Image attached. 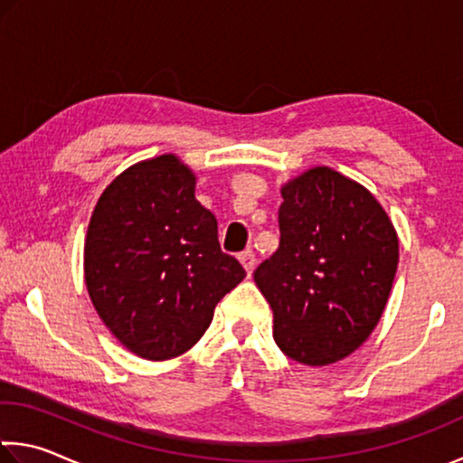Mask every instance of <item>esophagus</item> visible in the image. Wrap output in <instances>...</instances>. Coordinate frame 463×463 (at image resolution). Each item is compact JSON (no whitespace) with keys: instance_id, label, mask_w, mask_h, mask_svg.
Instances as JSON below:
<instances>
[{"instance_id":"esophagus-1","label":"esophagus","mask_w":463,"mask_h":463,"mask_svg":"<svg viewBox=\"0 0 463 463\" xmlns=\"http://www.w3.org/2000/svg\"><path fill=\"white\" fill-rule=\"evenodd\" d=\"M239 260H241V263H243V268L247 269V274H251L255 268V253L251 251V249H245V251L239 255Z\"/></svg>"}]
</instances>
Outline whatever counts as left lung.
I'll return each mask as SVG.
<instances>
[{"instance_id": "obj_1", "label": "left lung", "mask_w": 463, "mask_h": 463, "mask_svg": "<svg viewBox=\"0 0 463 463\" xmlns=\"http://www.w3.org/2000/svg\"><path fill=\"white\" fill-rule=\"evenodd\" d=\"M280 245L253 271L274 311V340L321 366L371 335L398 269V234L363 185L315 166L282 187Z\"/></svg>"}]
</instances>
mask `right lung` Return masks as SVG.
I'll list each match as a JSON object with an SVG mask.
<instances>
[{
	"label": "right lung",
	"instance_id": "add662e5",
	"mask_svg": "<svg viewBox=\"0 0 463 463\" xmlns=\"http://www.w3.org/2000/svg\"><path fill=\"white\" fill-rule=\"evenodd\" d=\"M194 192L195 175L163 154L121 173L88 224L84 276L94 309L123 346L148 361L192 348L218 300L245 278Z\"/></svg>",
	"mask_w": 463,
	"mask_h": 463
}]
</instances>
